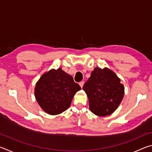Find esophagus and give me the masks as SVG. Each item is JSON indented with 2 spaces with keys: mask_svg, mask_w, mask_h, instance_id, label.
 <instances>
[{
  "mask_svg": "<svg viewBox=\"0 0 152 152\" xmlns=\"http://www.w3.org/2000/svg\"><path fill=\"white\" fill-rule=\"evenodd\" d=\"M79 84H80V86L81 88H82V87H83V85H84V82H83V81L80 82V83H79Z\"/></svg>",
  "mask_w": 152,
  "mask_h": 152,
  "instance_id": "obj_1",
  "label": "esophagus"
}]
</instances>
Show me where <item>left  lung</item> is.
<instances>
[{
  "label": "left lung",
  "instance_id": "8db88e82",
  "mask_svg": "<svg viewBox=\"0 0 152 152\" xmlns=\"http://www.w3.org/2000/svg\"><path fill=\"white\" fill-rule=\"evenodd\" d=\"M82 88L88 96L90 109L98 116L113 113L124 95V86L121 80L108 68H94Z\"/></svg>",
  "mask_w": 152,
  "mask_h": 152
}]
</instances>
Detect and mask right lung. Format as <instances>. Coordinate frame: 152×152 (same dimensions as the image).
I'll return each instance as SVG.
<instances>
[{
	"mask_svg": "<svg viewBox=\"0 0 152 152\" xmlns=\"http://www.w3.org/2000/svg\"><path fill=\"white\" fill-rule=\"evenodd\" d=\"M80 89L72 76L58 68L43 74L36 84L35 95L43 110L58 115L68 109L74 94Z\"/></svg>",
	"mask_w": 152,
	"mask_h": 152,
	"instance_id": "obj_1",
	"label": "right lung"
}]
</instances>
